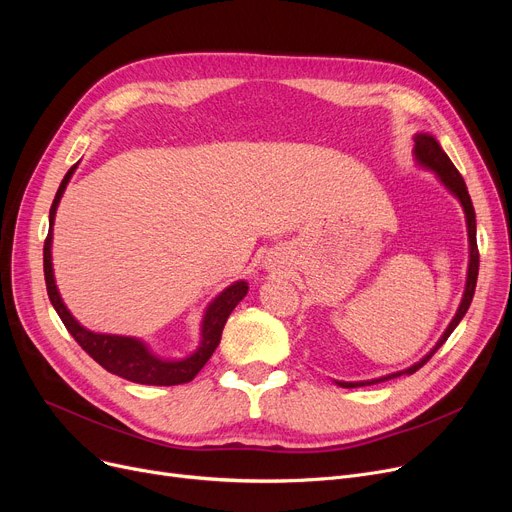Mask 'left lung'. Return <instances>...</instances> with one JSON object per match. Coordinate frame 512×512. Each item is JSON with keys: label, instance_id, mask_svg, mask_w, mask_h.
Segmentation results:
<instances>
[{"label": "left lung", "instance_id": "1", "mask_svg": "<svg viewBox=\"0 0 512 512\" xmlns=\"http://www.w3.org/2000/svg\"><path fill=\"white\" fill-rule=\"evenodd\" d=\"M415 159L417 164L425 170H432L438 180L448 188V191L459 199V203L463 205V211H465V220H467V236H469V267H467V284H465V292H463V299H461V305L459 309H456L452 321L448 324V328L444 330V334L440 336V340L436 342V346L429 351L421 361H417L415 365L402 369V371H396V373H390V375H382V378H375V380H365V382H338L336 384L340 388H357V386H371V384H380V382H386V380H392V378H400V375H411L415 373L417 369H421L429 359L434 357V353L438 351V348L448 340V336L454 332V328L461 324V319L465 317L471 301H473V294H475V284H477V272H479V251H477V234H475V209H473V203H471V197H469V191H467V184L463 180V176L459 174V170L454 168V164L450 161V157L444 153V149L440 147V143L432 137V134H425V132H419L415 134Z\"/></svg>", "mask_w": 512, "mask_h": 512}]
</instances>
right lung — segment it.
I'll return each instance as SVG.
<instances>
[{
    "mask_svg": "<svg viewBox=\"0 0 512 512\" xmlns=\"http://www.w3.org/2000/svg\"><path fill=\"white\" fill-rule=\"evenodd\" d=\"M78 164H74L68 174L64 176L56 199L49 209V232L45 238L43 247V272H45V284L47 294L53 309L58 311L60 319L64 321L66 330L72 334V338L83 346V351L89 353L103 369H107L120 378L134 382V384H147V386H178L191 382L195 375L203 369V365L209 361L215 348H218L222 340V330L234 307L247 297L249 284L245 280H238L224 288L218 297H215L201 319V340L197 351L184 359H164L157 357L151 348L134 336H118V334H99L91 332L85 326H80L76 317L68 311L64 305L60 290L56 286V278H53V263H51V242H53V220H56V211L60 205V199L66 191V186L74 174Z\"/></svg>",
    "mask_w": 512,
    "mask_h": 512,
    "instance_id": "1",
    "label": "right lung"
}]
</instances>
